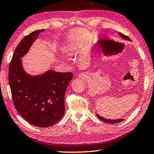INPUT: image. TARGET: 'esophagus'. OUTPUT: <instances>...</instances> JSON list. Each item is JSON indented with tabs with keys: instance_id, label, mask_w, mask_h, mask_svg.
Returning a JSON list of instances; mask_svg holds the SVG:
<instances>
[{
	"instance_id": "obj_1",
	"label": "esophagus",
	"mask_w": 154,
	"mask_h": 154,
	"mask_svg": "<svg viewBox=\"0 0 154 154\" xmlns=\"http://www.w3.org/2000/svg\"><path fill=\"white\" fill-rule=\"evenodd\" d=\"M83 77V74H82V73H81V74H79V77Z\"/></svg>"
}]
</instances>
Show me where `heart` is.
Instances as JSON below:
<instances>
[{"instance_id": "1", "label": "heart", "mask_w": 154, "mask_h": 154, "mask_svg": "<svg viewBox=\"0 0 154 154\" xmlns=\"http://www.w3.org/2000/svg\"><path fill=\"white\" fill-rule=\"evenodd\" d=\"M78 50H79V48H78V46L75 44H70L67 46L68 53L71 55H76L78 52ZM61 57L64 58V59H66L67 56L64 54H61Z\"/></svg>"}]
</instances>
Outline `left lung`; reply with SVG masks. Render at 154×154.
I'll use <instances>...</instances> for the list:
<instances>
[{
  "label": "left lung",
  "mask_w": 154,
  "mask_h": 154,
  "mask_svg": "<svg viewBox=\"0 0 154 154\" xmlns=\"http://www.w3.org/2000/svg\"><path fill=\"white\" fill-rule=\"evenodd\" d=\"M119 35L121 36V37L123 38V39H124V40H128V41H130L131 42V40L130 38H129L128 36H126V35H123V33H119ZM95 114H96V116L98 117V118L99 119H101V121H104V122H106V123H119V122H121V121H123L124 119H114V120H112V119H105V118H103V117H102V116H101L100 115H99L98 114H97V113H95Z\"/></svg>",
  "instance_id": "obj_1"
}]
</instances>
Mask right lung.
Segmentation results:
<instances>
[{
  "label": "right lung",
  "instance_id": "1",
  "mask_svg": "<svg viewBox=\"0 0 154 154\" xmlns=\"http://www.w3.org/2000/svg\"><path fill=\"white\" fill-rule=\"evenodd\" d=\"M45 29L33 31L17 46L9 68L12 99L19 114L29 123L47 128L57 123L65 113L64 95L72 72L53 70L33 75L26 72L23 58Z\"/></svg>",
  "mask_w": 154,
  "mask_h": 154
}]
</instances>
